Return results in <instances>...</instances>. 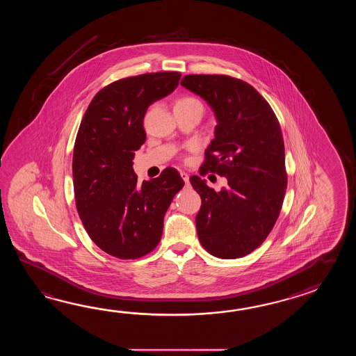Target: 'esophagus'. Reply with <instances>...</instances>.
I'll return each instance as SVG.
<instances>
[{"label": "esophagus", "instance_id": "obj_1", "mask_svg": "<svg viewBox=\"0 0 356 356\" xmlns=\"http://www.w3.org/2000/svg\"><path fill=\"white\" fill-rule=\"evenodd\" d=\"M181 177L183 181H186V183H188L189 181V175L186 173V172H181Z\"/></svg>", "mask_w": 356, "mask_h": 356}]
</instances>
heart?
I'll return each mask as SVG.
<instances>
[{"label": "heart", "instance_id": "1", "mask_svg": "<svg viewBox=\"0 0 356 356\" xmlns=\"http://www.w3.org/2000/svg\"><path fill=\"white\" fill-rule=\"evenodd\" d=\"M181 104H197V106H202V103L198 99L195 98V97H189V95L181 97V98L177 100L175 106H181Z\"/></svg>", "mask_w": 356, "mask_h": 356}]
</instances>
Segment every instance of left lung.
<instances>
[{
    "instance_id": "1",
    "label": "left lung",
    "mask_w": 356,
    "mask_h": 356,
    "mask_svg": "<svg viewBox=\"0 0 356 356\" xmlns=\"http://www.w3.org/2000/svg\"><path fill=\"white\" fill-rule=\"evenodd\" d=\"M181 83L202 97L218 118L200 175L227 177L229 186L215 192L198 175L189 178L202 200L198 239L215 257H244L271 233L288 187L280 123L267 100L241 79L186 75Z\"/></svg>"
}]
</instances>
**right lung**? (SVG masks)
Returning a JSON list of instances; mask_svg holds the SVG:
<instances>
[{
	"mask_svg": "<svg viewBox=\"0 0 356 356\" xmlns=\"http://www.w3.org/2000/svg\"><path fill=\"white\" fill-rule=\"evenodd\" d=\"M181 76L163 71L109 83L80 123L72 156L76 209L91 241L113 257L136 259L155 250L168 207L184 186L175 168L141 184L132 167L146 141L147 108L175 90Z\"/></svg>",
	"mask_w": 356,
	"mask_h": 356,
	"instance_id": "obj_1",
	"label": "right lung"
}]
</instances>
